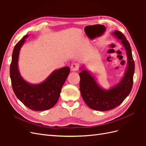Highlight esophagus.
<instances>
[{
    "mask_svg": "<svg viewBox=\"0 0 146 146\" xmlns=\"http://www.w3.org/2000/svg\"><path fill=\"white\" fill-rule=\"evenodd\" d=\"M79 69V65L77 63H72L70 66V70H72V71H77Z\"/></svg>",
    "mask_w": 146,
    "mask_h": 146,
    "instance_id": "34e87169",
    "label": "esophagus"
}]
</instances>
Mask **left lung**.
I'll return each instance as SVG.
<instances>
[{"mask_svg":"<svg viewBox=\"0 0 146 146\" xmlns=\"http://www.w3.org/2000/svg\"><path fill=\"white\" fill-rule=\"evenodd\" d=\"M125 47L128 57V66L122 80L115 87L104 90L98 85L95 79L86 70L79 73L80 77V91L83 100L92 110L107 111L116 108L129 96L133 87L135 62L130 45L122 33L116 30L113 33Z\"/></svg>","mask_w":146,"mask_h":146,"instance_id":"8db88e82","label":"left lung"}]
</instances>
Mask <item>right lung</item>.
<instances>
[{"label":"right lung","mask_w":146,"mask_h":146,"mask_svg":"<svg viewBox=\"0 0 146 146\" xmlns=\"http://www.w3.org/2000/svg\"><path fill=\"white\" fill-rule=\"evenodd\" d=\"M26 35L15 45L10 64V76L15 95L22 103L34 111H43L52 108L58 100L61 88L70 72L64 67L53 72L46 80L38 85H30L21 77L17 62L20 48L24 44Z\"/></svg>","instance_id":"add662e5"}]
</instances>
